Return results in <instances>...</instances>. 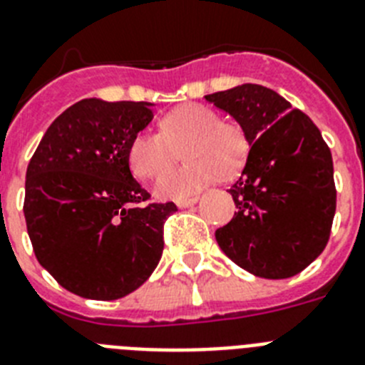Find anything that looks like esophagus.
Segmentation results:
<instances>
[{
    "label": "esophagus",
    "mask_w": 365,
    "mask_h": 365,
    "mask_svg": "<svg viewBox=\"0 0 365 365\" xmlns=\"http://www.w3.org/2000/svg\"><path fill=\"white\" fill-rule=\"evenodd\" d=\"M198 202L197 197L192 198H180V200H176V206L178 207H189V206H195Z\"/></svg>",
    "instance_id": "1"
}]
</instances>
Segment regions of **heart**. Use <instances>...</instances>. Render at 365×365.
<instances>
[{
    "mask_svg": "<svg viewBox=\"0 0 365 365\" xmlns=\"http://www.w3.org/2000/svg\"><path fill=\"white\" fill-rule=\"evenodd\" d=\"M161 133L145 130L130 143L128 161L140 178L161 176L183 152L187 163L165 174L155 185L159 198H185L217 182L234 178L249 158V137L243 125L219 120L211 107L183 103L161 118Z\"/></svg>",
    "mask_w": 365,
    "mask_h": 365,
    "instance_id": "b5f03b06",
    "label": "heart"
}]
</instances>
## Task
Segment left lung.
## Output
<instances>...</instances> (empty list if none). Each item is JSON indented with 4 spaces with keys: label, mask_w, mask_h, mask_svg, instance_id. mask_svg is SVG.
Listing matches in <instances>:
<instances>
[{
    "label": "left lung",
    "mask_w": 365,
    "mask_h": 365,
    "mask_svg": "<svg viewBox=\"0 0 365 365\" xmlns=\"http://www.w3.org/2000/svg\"><path fill=\"white\" fill-rule=\"evenodd\" d=\"M234 116L250 152L230 187L237 211L215 232L220 250L254 277L289 278L324 250L336 213L332 154L310 116L267 87L204 96Z\"/></svg>",
    "instance_id": "1"
}]
</instances>
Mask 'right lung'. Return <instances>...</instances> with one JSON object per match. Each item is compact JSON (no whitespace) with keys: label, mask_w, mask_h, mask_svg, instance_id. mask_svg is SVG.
<instances>
[{"label":"right lung","mask_w":365,"mask_h":365,"mask_svg":"<svg viewBox=\"0 0 365 365\" xmlns=\"http://www.w3.org/2000/svg\"><path fill=\"white\" fill-rule=\"evenodd\" d=\"M152 103L87 98L51 122L26 174L27 234L42 267L83 299L115 301L143 286L163 254L173 202L150 198L131 176V139Z\"/></svg>","instance_id":"obj_1"}]
</instances>
